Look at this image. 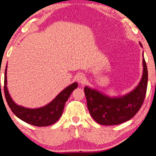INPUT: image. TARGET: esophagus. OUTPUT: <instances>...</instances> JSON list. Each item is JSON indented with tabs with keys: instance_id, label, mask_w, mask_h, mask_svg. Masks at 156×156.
I'll return each mask as SVG.
<instances>
[{
	"instance_id": "34e87169",
	"label": "esophagus",
	"mask_w": 156,
	"mask_h": 156,
	"mask_svg": "<svg viewBox=\"0 0 156 156\" xmlns=\"http://www.w3.org/2000/svg\"><path fill=\"white\" fill-rule=\"evenodd\" d=\"M85 76L83 74H79L76 76V81L80 83H83L85 81Z\"/></svg>"
}]
</instances>
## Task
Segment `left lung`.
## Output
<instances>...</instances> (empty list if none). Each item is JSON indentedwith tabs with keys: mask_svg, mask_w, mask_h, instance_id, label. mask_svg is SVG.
<instances>
[{
	"mask_svg": "<svg viewBox=\"0 0 156 156\" xmlns=\"http://www.w3.org/2000/svg\"><path fill=\"white\" fill-rule=\"evenodd\" d=\"M143 66V75L138 86L123 97L109 98L97 90L85 87L87 107L97 123L102 125H117L136 115L144 103L147 88L148 72L144 58Z\"/></svg>",
	"mask_w": 156,
	"mask_h": 156,
	"instance_id": "left-lung-1",
	"label": "left lung"
}]
</instances>
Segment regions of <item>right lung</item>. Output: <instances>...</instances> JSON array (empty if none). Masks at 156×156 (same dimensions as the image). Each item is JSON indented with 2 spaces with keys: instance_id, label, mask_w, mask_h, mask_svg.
Listing matches in <instances>:
<instances>
[{
  "instance_id": "right-lung-1",
  "label": "right lung",
  "mask_w": 156,
  "mask_h": 156,
  "mask_svg": "<svg viewBox=\"0 0 156 156\" xmlns=\"http://www.w3.org/2000/svg\"><path fill=\"white\" fill-rule=\"evenodd\" d=\"M78 87V83H73L66 87L51 103L44 107L28 109L17 105L12 100L6 87V68L4 76V95L9 107L12 112L22 121L37 126L52 125L60 119L64 111V105L73 90Z\"/></svg>"
}]
</instances>
